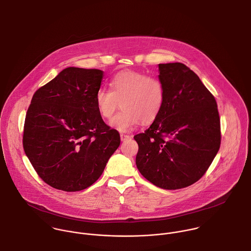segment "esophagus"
Returning <instances> with one entry per match:
<instances>
[{
  "instance_id": "34e87169",
  "label": "esophagus",
  "mask_w": 251,
  "mask_h": 251,
  "mask_svg": "<svg viewBox=\"0 0 251 251\" xmlns=\"http://www.w3.org/2000/svg\"><path fill=\"white\" fill-rule=\"evenodd\" d=\"M130 138V136L129 135H126V134H120V139H121V141H125V140H127V139H129Z\"/></svg>"
}]
</instances>
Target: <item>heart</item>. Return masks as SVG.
Masks as SVG:
<instances>
[{"label":"heart","mask_w":251,"mask_h":251,"mask_svg":"<svg viewBox=\"0 0 251 251\" xmlns=\"http://www.w3.org/2000/svg\"><path fill=\"white\" fill-rule=\"evenodd\" d=\"M111 90L100 88L95 96L96 106L102 118L109 119L110 125L122 132L130 131L140 121L150 123L160 113L165 99L162 82L155 76L139 71H122L110 82Z\"/></svg>","instance_id":"obj_1"}]
</instances>
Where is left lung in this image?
<instances>
[{"mask_svg":"<svg viewBox=\"0 0 251 251\" xmlns=\"http://www.w3.org/2000/svg\"><path fill=\"white\" fill-rule=\"evenodd\" d=\"M164 104L152 124L134 136L136 164L154 186L178 190L198 182L221 144L220 117L214 96L181 62L158 64Z\"/></svg>","mask_w":251,"mask_h":251,"instance_id":"8db88e82","label":"left lung"}]
</instances>
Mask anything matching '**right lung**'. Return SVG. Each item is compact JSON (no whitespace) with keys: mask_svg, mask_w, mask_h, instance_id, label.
<instances>
[{"mask_svg":"<svg viewBox=\"0 0 251 251\" xmlns=\"http://www.w3.org/2000/svg\"><path fill=\"white\" fill-rule=\"evenodd\" d=\"M103 71L67 67L39 88L28 107L23 149L39 177L64 192L93 185L120 145L96 106Z\"/></svg>","mask_w":251,"mask_h":251,"instance_id":"1","label":"right lung"}]
</instances>
